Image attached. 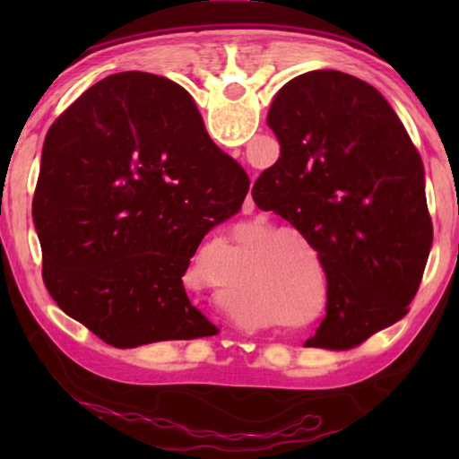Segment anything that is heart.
<instances>
[{
	"label": "heart",
	"mask_w": 459,
	"mask_h": 459,
	"mask_svg": "<svg viewBox=\"0 0 459 459\" xmlns=\"http://www.w3.org/2000/svg\"><path fill=\"white\" fill-rule=\"evenodd\" d=\"M281 232H285V235H291V237H295V238H298V240H301V243H306L307 245V238L304 237V235H301V232L299 230H291V229H285V230H281ZM275 235H279V230L275 232V230H269V232H265V235H261V237H257V238H255L253 240V247H255V243H261V240H267V238H273ZM293 309V307H291Z\"/></svg>",
	"instance_id": "1"
}]
</instances>
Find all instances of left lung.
<instances>
[{
    "mask_svg": "<svg viewBox=\"0 0 459 459\" xmlns=\"http://www.w3.org/2000/svg\"><path fill=\"white\" fill-rule=\"evenodd\" d=\"M267 126L281 153L253 200L307 238L328 279L306 346L348 351L399 322L421 283L433 243L421 155L386 99L340 71L283 84Z\"/></svg>",
    "mask_w": 459,
    "mask_h": 459,
    "instance_id": "8db88e82",
    "label": "left lung"
}]
</instances>
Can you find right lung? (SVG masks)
<instances>
[{"instance_id":"1","label":"right lung","mask_w":459,"mask_h":459,"mask_svg":"<svg viewBox=\"0 0 459 459\" xmlns=\"http://www.w3.org/2000/svg\"><path fill=\"white\" fill-rule=\"evenodd\" d=\"M248 184L180 84L107 76L44 139L32 216L46 290L115 348L212 336L182 277L206 232L240 211Z\"/></svg>"}]
</instances>
